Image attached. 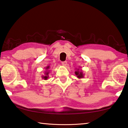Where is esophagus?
I'll return each instance as SVG.
<instances>
[{
  "label": "esophagus",
  "instance_id": "esophagus-1",
  "mask_svg": "<svg viewBox=\"0 0 128 128\" xmlns=\"http://www.w3.org/2000/svg\"><path fill=\"white\" fill-rule=\"evenodd\" d=\"M62 66H66V64H67V62H66V61L62 62Z\"/></svg>",
  "mask_w": 128,
  "mask_h": 128
}]
</instances>
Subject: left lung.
Segmentation results:
<instances>
[{
    "instance_id": "1",
    "label": "left lung",
    "mask_w": 128,
    "mask_h": 128,
    "mask_svg": "<svg viewBox=\"0 0 128 128\" xmlns=\"http://www.w3.org/2000/svg\"><path fill=\"white\" fill-rule=\"evenodd\" d=\"M75 74L76 75V76L78 78H82L84 77V74L83 73V72L82 71V69H80L78 68L77 70L75 71Z\"/></svg>"
}]
</instances>
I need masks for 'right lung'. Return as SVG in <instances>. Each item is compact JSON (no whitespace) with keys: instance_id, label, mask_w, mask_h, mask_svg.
<instances>
[{"instance_id":"obj_1","label":"right lung","mask_w":128,"mask_h":128,"mask_svg":"<svg viewBox=\"0 0 128 128\" xmlns=\"http://www.w3.org/2000/svg\"><path fill=\"white\" fill-rule=\"evenodd\" d=\"M50 66H47L46 67H45V69H46V71H45L44 75H43L42 76V78L44 79V80H47L48 78L49 77V73H50Z\"/></svg>"}]
</instances>
